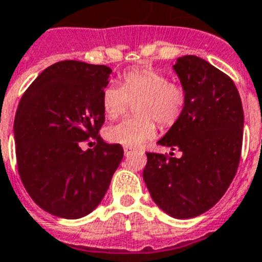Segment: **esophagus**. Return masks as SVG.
<instances>
[{"label": "esophagus", "mask_w": 262, "mask_h": 262, "mask_svg": "<svg viewBox=\"0 0 262 262\" xmlns=\"http://www.w3.org/2000/svg\"><path fill=\"white\" fill-rule=\"evenodd\" d=\"M129 154H133V148H128V147H126V148H124V155L128 156Z\"/></svg>", "instance_id": "1"}]
</instances>
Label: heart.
<instances>
[{
    "label": "heart",
    "mask_w": 262,
    "mask_h": 262,
    "mask_svg": "<svg viewBox=\"0 0 262 262\" xmlns=\"http://www.w3.org/2000/svg\"><path fill=\"white\" fill-rule=\"evenodd\" d=\"M136 118L124 119L107 127L104 136L110 143L124 147H139L156 134L158 120L171 126L183 111L184 93L178 84L169 83L162 73L142 67L124 73L123 84L111 83L102 94L103 111L110 119H116L135 104Z\"/></svg>",
    "instance_id": "1"
}]
</instances>
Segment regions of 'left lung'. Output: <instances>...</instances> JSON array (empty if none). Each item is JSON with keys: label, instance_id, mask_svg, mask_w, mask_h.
<instances>
[{"label": "left lung", "instance_id": "obj_1", "mask_svg": "<svg viewBox=\"0 0 262 262\" xmlns=\"http://www.w3.org/2000/svg\"><path fill=\"white\" fill-rule=\"evenodd\" d=\"M184 93L179 119L158 144L182 158L147 154L143 179L163 212L192 219L225 193L240 163L244 111L233 80L203 58L184 55L172 66Z\"/></svg>", "mask_w": 262, "mask_h": 262}]
</instances>
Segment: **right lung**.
Masks as SVG:
<instances>
[{
  "label": "right lung",
  "instance_id": "obj_1",
  "mask_svg": "<svg viewBox=\"0 0 262 262\" xmlns=\"http://www.w3.org/2000/svg\"><path fill=\"white\" fill-rule=\"evenodd\" d=\"M111 73L103 64L57 62L38 75L17 108L13 129L21 180L35 204L58 217L91 213L122 162V146L98 135ZM89 137L97 146L83 151L80 143Z\"/></svg>",
  "mask_w": 262,
  "mask_h": 262
}]
</instances>
